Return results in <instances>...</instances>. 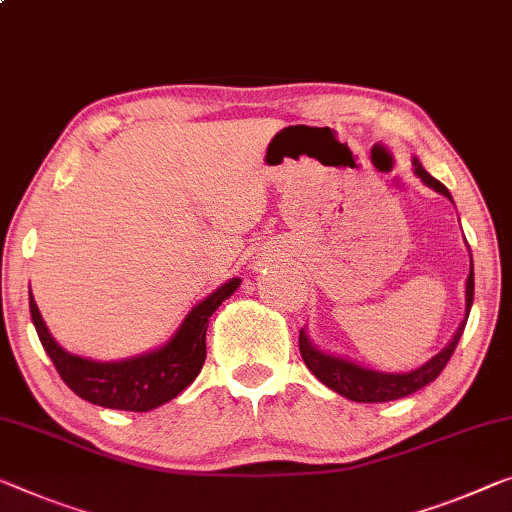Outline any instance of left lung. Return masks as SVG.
Wrapping results in <instances>:
<instances>
[{
	"mask_svg": "<svg viewBox=\"0 0 512 512\" xmlns=\"http://www.w3.org/2000/svg\"><path fill=\"white\" fill-rule=\"evenodd\" d=\"M414 164V171L421 176V180L426 185H430L432 190H437L439 194H444L451 199V194H448L446 187L439 183L437 178H432L426 169L421 167V162L412 160ZM453 201V199H451ZM471 302H474V263H471V272L467 277V311H465V320H462V325L458 327V332H455L453 341L446 345V348L439 352L437 357H432L426 366L416 368L412 373H405V375H393V373H375V371H368V368H361L357 364H352V361H345V359H338L332 355H325V352L316 350L311 345L309 338H306L304 329H300V352H302V359L309 371L318 377V380L325 384L336 393H341V396L350 398V400H357V403H387V400H398V398H405L410 396V393L419 391L426 387V384L435 382L439 373L444 371V366L448 364V359L453 357L455 352V345H458L462 332H465V325H467V318H469V309H471Z\"/></svg>",
	"mask_w": 512,
	"mask_h": 512,
	"instance_id": "left-lung-1",
	"label": "left lung"
}]
</instances>
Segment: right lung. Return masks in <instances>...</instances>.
<instances>
[{
	"mask_svg": "<svg viewBox=\"0 0 512 512\" xmlns=\"http://www.w3.org/2000/svg\"><path fill=\"white\" fill-rule=\"evenodd\" d=\"M240 279H231L199 302L183 320V325L160 350L148 352L125 361H91L66 352L47 332L41 311L29 293L31 320L41 338L43 348L50 355L54 368L77 396L93 405L109 410L148 412L155 410L180 391L190 387L194 377L201 373L206 361V332L208 320L219 309V304L238 290Z\"/></svg>",
	"mask_w": 512,
	"mask_h": 512,
	"instance_id": "1",
	"label": "right lung"
}]
</instances>
